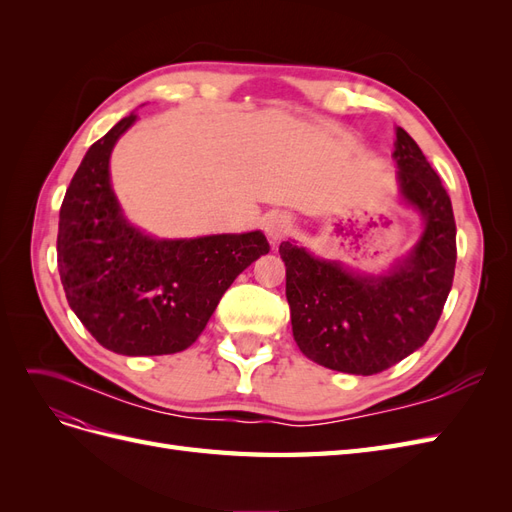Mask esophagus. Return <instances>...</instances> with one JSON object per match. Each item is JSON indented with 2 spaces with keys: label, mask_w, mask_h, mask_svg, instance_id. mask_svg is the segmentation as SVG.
Wrapping results in <instances>:
<instances>
[{
  "label": "esophagus",
  "mask_w": 512,
  "mask_h": 512,
  "mask_svg": "<svg viewBox=\"0 0 512 512\" xmlns=\"http://www.w3.org/2000/svg\"><path fill=\"white\" fill-rule=\"evenodd\" d=\"M290 230H292V218L284 211L271 213L265 220V232L271 241H282Z\"/></svg>",
  "instance_id": "34e87169"
}]
</instances>
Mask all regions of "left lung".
Listing matches in <instances>:
<instances>
[{
    "label": "left lung",
    "mask_w": 512,
    "mask_h": 512,
    "mask_svg": "<svg viewBox=\"0 0 512 512\" xmlns=\"http://www.w3.org/2000/svg\"><path fill=\"white\" fill-rule=\"evenodd\" d=\"M395 134L401 194L427 224L404 265L384 277H356L290 241L280 245L294 342L314 363L356 376L380 374L427 342L455 275L451 198L414 138L404 128Z\"/></svg>",
    "instance_id": "left-lung-1"
}]
</instances>
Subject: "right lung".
<instances>
[{
  "label": "right lung",
  "mask_w": 512,
  "mask_h": 512,
  "mask_svg": "<svg viewBox=\"0 0 512 512\" xmlns=\"http://www.w3.org/2000/svg\"><path fill=\"white\" fill-rule=\"evenodd\" d=\"M136 115L89 147L59 209L57 267L66 299L96 342L117 354H175L196 342L222 294L262 254L260 230L158 241L132 228L108 181V158Z\"/></svg>",
  "instance_id": "add662e5"
}]
</instances>
